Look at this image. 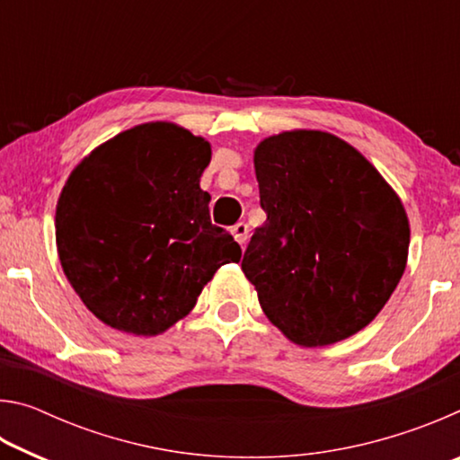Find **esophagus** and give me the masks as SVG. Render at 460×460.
Returning <instances> with one entry per match:
<instances>
[{
  "instance_id": "esophagus-1",
  "label": "esophagus",
  "mask_w": 460,
  "mask_h": 460,
  "mask_svg": "<svg viewBox=\"0 0 460 460\" xmlns=\"http://www.w3.org/2000/svg\"><path fill=\"white\" fill-rule=\"evenodd\" d=\"M231 233H233V237H235V241L237 243L243 247L245 245V241H247V225L245 223H237V225H233L231 227Z\"/></svg>"
}]
</instances>
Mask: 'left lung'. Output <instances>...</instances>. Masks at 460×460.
I'll return each mask as SVG.
<instances>
[{
	"label": "left lung",
	"instance_id": "8db88e82",
	"mask_svg": "<svg viewBox=\"0 0 460 460\" xmlns=\"http://www.w3.org/2000/svg\"><path fill=\"white\" fill-rule=\"evenodd\" d=\"M260 205L241 270L288 339L323 347L385 306L406 270L410 227L381 174L324 131H284L255 150Z\"/></svg>",
	"mask_w": 460,
	"mask_h": 460
}]
</instances>
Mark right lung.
Here are the masks:
<instances>
[{"instance_id": "right-lung-1", "label": "right lung", "mask_w": 460, "mask_h": 460, "mask_svg": "<svg viewBox=\"0 0 460 460\" xmlns=\"http://www.w3.org/2000/svg\"><path fill=\"white\" fill-rule=\"evenodd\" d=\"M211 146L172 123L109 139L73 170L57 207L62 270L113 329L158 334L192 310L241 247L208 215L199 186Z\"/></svg>"}]
</instances>
